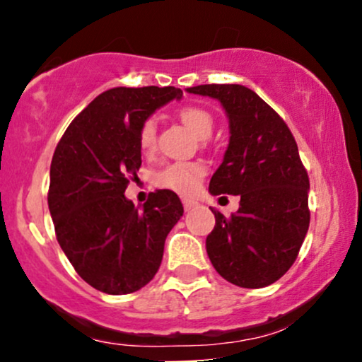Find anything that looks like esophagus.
Returning a JSON list of instances; mask_svg holds the SVG:
<instances>
[{
  "label": "esophagus",
  "mask_w": 362,
  "mask_h": 362,
  "mask_svg": "<svg viewBox=\"0 0 362 362\" xmlns=\"http://www.w3.org/2000/svg\"><path fill=\"white\" fill-rule=\"evenodd\" d=\"M182 204H184L185 211H190L197 206V201H195V199H190V197H184L182 199Z\"/></svg>",
  "instance_id": "obj_1"
}]
</instances>
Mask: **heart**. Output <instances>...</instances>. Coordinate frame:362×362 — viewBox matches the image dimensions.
<instances>
[{"label": "heart", "instance_id": "heart-1", "mask_svg": "<svg viewBox=\"0 0 362 362\" xmlns=\"http://www.w3.org/2000/svg\"><path fill=\"white\" fill-rule=\"evenodd\" d=\"M178 119L182 124L194 132L197 138L207 139L213 132L214 120L209 112L201 109V107L187 105L178 112ZM156 141V126L153 120H146L139 131V148L143 151H151L155 148ZM206 175L204 165L195 163V161H177L170 163L167 167L158 170L155 175L156 185L163 189L173 190L177 194H192L197 189L201 178Z\"/></svg>", "mask_w": 362, "mask_h": 362}]
</instances>
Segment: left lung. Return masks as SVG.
<instances>
[{
    "label": "left lung",
    "mask_w": 362,
    "mask_h": 362,
    "mask_svg": "<svg viewBox=\"0 0 362 362\" xmlns=\"http://www.w3.org/2000/svg\"><path fill=\"white\" fill-rule=\"evenodd\" d=\"M189 93L214 98L228 117L230 141L211 177L213 195H238L231 218L213 211L206 238L213 267L240 288H265L296 260L310 226L308 173L289 127L243 85H199Z\"/></svg>",
    "instance_id": "obj_1"
}]
</instances>
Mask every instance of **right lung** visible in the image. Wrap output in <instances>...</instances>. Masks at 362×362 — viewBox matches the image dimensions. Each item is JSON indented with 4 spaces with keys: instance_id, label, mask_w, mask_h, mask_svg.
<instances>
[{
    "instance_id": "add662e5",
    "label": "right lung",
    "mask_w": 362,
    "mask_h": 362,
    "mask_svg": "<svg viewBox=\"0 0 362 362\" xmlns=\"http://www.w3.org/2000/svg\"><path fill=\"white\" fill-rule=\"evenodd\" d=\"M182 95L175 86L103 91L54 151L47 202L57 242L81 279L105 294L134 293L155 277L184 214L172 190L153 192L141 209L124 194L141 167V127Z\"/></svg>"
}]
</instances>
